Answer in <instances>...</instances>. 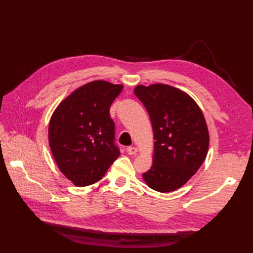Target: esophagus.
Masks as SVG:
<instances>
[{
    "mask_svg": "<svg viewBox=\"0 0 253 253\" xmlns=\"http://www.w3.org/2000/svg\"><path fill=\"white\" fill-rule=\"evenodd\" d=\"M126 151H127V153L129 154V155H135V154H137L138 150H137V148H135V147H128V148L126 149Z\"/></svg>",
    "mask_w": 253,
    "mask_h": 253,
    "instance_id": "34e87169",
    "label": "esophagus"
}]
</instances>
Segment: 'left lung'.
I'll return each instance as SVG.
<instances>
[{
  "label": "left lung",
  "instance_id": "obj_1",
  "mask_svg": "<svg viewBox=\"0 0 253 253\" xmlns=\"http://www.w3.org/2000/svg\"><path fill=\"white\" fill-rule=\"evenodd\" d=\"M135 94L152 123L153 164L142 178L153 190L178 189L200 169L209 150L202 111L190 95L169 84H139Z\"/></svg>",
  "mask_w": 253,
  "mask_h": 253
}]
</instances>
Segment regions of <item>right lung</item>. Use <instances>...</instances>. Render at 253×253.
Masks as SVG:
<instances>
[{
	"label": "right lung",
	"mask_w": 253,
	"mask_h": 253,
	"mask_svg": "<svg viewBox=\"0 0 253 253\" xmlns=\"http://www.w3.org/2000/svg\"><path fill=\"white\" fill-rule=\"evenodd\" d=\"M122 84L94 80L64 99L52 114L49 143L58 169L75 186L99 181L120 157L110 107Z\"/></svg>",
	"instance_id": "right-lung-1"
}]
</instances>
